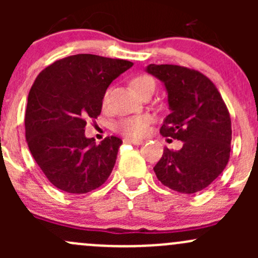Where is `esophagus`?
Returning <instances> with one entry per match:
<instances>
[{
  "label": "esophagus",
  "mask_w": 258,
  "mask_h": 258,
  "mask_svg": "<svg viewBox=\"0 0 258 258\" xmlns=\"http://www.w3.org/2000/svg\"><path fill=\"white\" fill-rule=\"evenodd\" d=\"M124 142H128V144L136 145V146H140V145H144L145 144L144 140H137V139H124Z\"/></svg>",
  "instance_id": "obj_1"
}]
</instances>
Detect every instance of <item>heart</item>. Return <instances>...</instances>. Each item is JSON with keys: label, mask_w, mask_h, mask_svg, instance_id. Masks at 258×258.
Listing matches in <instances>:
<instances>
[{"label": "heart", "mask_w": 258, "mask_h": 258, "mask_svg": "<svg viewBox=\"0 0 258 258\" xmlns=\"http://www.w3.org/2000/svg\"><path fill=\"white\" fill-rule=\"evenodd\" d=\"M131 86L137 93H142L150 87H155V80L148 75H139L131 81ZM106 101V97H105ZM151 117L148 114H136L122 118L116 124V130L127 137H142L148 131L151 123Z\"/></svg>", "instance_id": "obj_1"}]
</instances>
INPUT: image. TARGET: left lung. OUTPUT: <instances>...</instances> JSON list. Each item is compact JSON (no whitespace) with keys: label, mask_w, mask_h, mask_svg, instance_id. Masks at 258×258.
<instances>
[{"label":"left lung","mask_w":258,"mask_h":258,"mask_svg":"<svg viewBox=\"0 0 258 258\" xmlns=\"http://www.w3.org/2000/svg\"><path fill=\"white\" fill-rule=\"evenodd\" d=\"M162 81L171 112L160 134L183 142L181 150H163L153 167L161 183L181 194H197L222 173L230 160V112L209 77L177 64H148Z\"/></svg>","instance_id":"left-lung-1"}]
</instances>
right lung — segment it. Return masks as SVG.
Instances as JSON below:
<instances>
[{
  "mask_svg": "<svg viewBox=\"0 0 258 258\" xmlns=\"http://www.w3.org/2000/svg\"><path fill=\"white\" fill-rule=\"evenodd\" d=\"M132 66L126 59L80 53L54 61L36 77L26 107V141L58 189L87 194L112 172L122 140L111 136L96 145L85 127L101 113L111 82Z\"/></svg>",
  "mask_w": 258,
  "mask_h": 258,
  "instance_id": "obj_1",
  "label": "right lung"
}]
</instances>
